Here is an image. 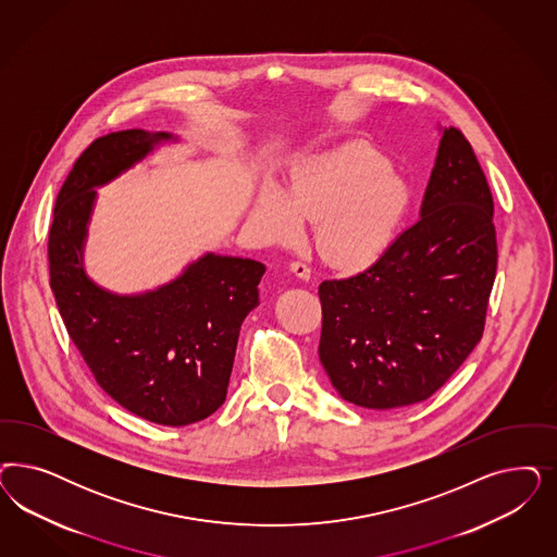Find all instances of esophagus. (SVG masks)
Returning <instances> with one entry per match:
<instances>
[{
  "instance_id": "obj_1",
  "label": "esophagus",
  "mask_w": 557,
  "mask_h": 557,
  "mask_svg": "<svg viewBox=\"0 0 557 557\" xmlns=\"http://www.w3.org/2000/svg\"><path fill=\"white\" fill-rule=\"evenodd\" d=\"M288 269H290V272H293L295 276H299L301 281H309V278H311V269L307 267L306 262H301V260H293Z\"/></svg>"
}]
</instances>
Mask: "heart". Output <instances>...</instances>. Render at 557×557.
<instances>
[{
    "instance_id": "heart-1",
    "label": "heart",
    "mask_w": 557,
    "mask_h": 557,
    "mask_svg": "<svg viewBox=\"0 0 557 557\" xmlns=\"http://www.w3.org/2000/svg\"><path fill=\"white\" fill-rule=\"evenodd\" d=\"M408 202L410 186L385 156L371 145L346 144L299 160L281 190L260 188L250 221L276 242L299 234V216L318 221L320 250L338 264L359 267L389 246Z\"/></svg>"
}]
</instances>
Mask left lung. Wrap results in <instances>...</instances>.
<instances>
[{"label":"left lung","instance_id":"obj_1","mask_svg":"<svg viewBox=\"0 0 557 557\" xmlns=\"http://www.w3.org/2000/svg\"><path fill=\"white\" fill-rule=\"evenodd\" d=\"M494 200L466 135L443 131L420 219L373 267L323 281L320 360L350 404L429 399L482 341L498 246Z\"/></svg>","mask_w":557,"mask_h":557}]
</instances>
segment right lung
I'll list each match as a JSON object with an SVG mask.
<instances>
[{
  "mask_svg": "<svg viewBox=\"0 0 557 557\" xmlns=\"http://www.w3.org/2000/svg\"><path fill=\"white\" fill-rule=\"evenodd\" d=\"M170 133H110L73 163L54 202L49 272L59 313L98 385L125 410L163 426L200 422L225 401L239 327L258 306L267 267L205 253L168 285L116 295L84 270L98 186L141 162Z\"/></svg>",
  "mask_w": 557,
  "mask_h": 557,
  "instance_id": "obj_1",
  "label": "right lung"
}]
</instances>
